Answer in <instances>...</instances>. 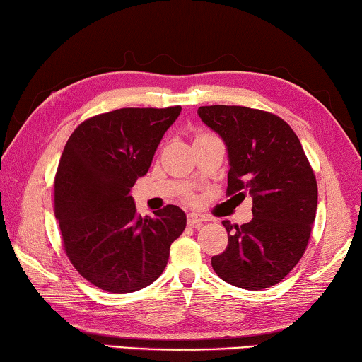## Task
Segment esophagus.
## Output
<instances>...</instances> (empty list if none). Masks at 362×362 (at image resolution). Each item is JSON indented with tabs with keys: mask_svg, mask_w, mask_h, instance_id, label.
Listing matches in <instances>:
<instances>
[{
	"mask_svg": "<svg viewBox=\"0 0 362 362\" xmlns=\"http://www.w3.org/2000/svg\"><path fill=\"white\" fill-rule=\"evenodd\" d=\"M205 221H208L204 214H199V213H189L187 214V224L189 226H200V224H204Z\"/></svg>",
	"mask_w": 362,
	"mask_h": 362,
	"instance_id": "obj_1",
	"label": "esophagus"
}]
</instances>
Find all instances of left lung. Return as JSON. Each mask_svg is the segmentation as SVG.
Masks as SVG:
<instances>
[{
    "instance_id": "1",
    "label": "left lung",
    "mask_w": 362,
    "mask_h": 362,
    "mask_svg": "<svg viewBox=\"0 0 362 362\" xmlns=\"http://www.w3.org/2000/svg\"><path fill=\"white\" fill-rule=\"evenodd\" d=\"M199 116L224 139L227 195L252 197V219L224 221L229 243L211 265L233 286L257 291L280 283L307 250L318 186L294 130L275 114L246 106H200Z\"/></svg>"
}]
</instances>
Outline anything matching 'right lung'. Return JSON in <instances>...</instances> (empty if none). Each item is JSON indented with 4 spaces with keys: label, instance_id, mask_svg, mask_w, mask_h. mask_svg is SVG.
Segmentation results:
<instances>
[{
    "label": "right lung",
    "instance_id": "1",
    "mask_svg": "<svg viewBox=\"0 0 362 362\" xmlns=\"http://www.w3.org/2000/svg\"><path fill=\"white\" fill-rule=\"evenodd\" d=\"M181 106L122 107L78 125L55 175V218L74 269L95 286L129 294L156 281L186 213L167 205L138 216L130 191L148 173Z\"/></svg>",
    "mask_w": 362,
    "mask_h": 362
}]
</instances>
